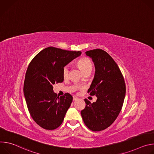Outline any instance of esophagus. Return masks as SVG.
Wrapping results in <instances>:
<instances>
[{
    "instance_id": "1",
    "label": "esophagus",
    "mask_w": 154,
    "mask_h": 154,
    "mask_svg": "<svg viewBox=\"0 0 154 154\" xmlns=\"http://www.w3.org/2000/svg\"><path fill=\"white\" fill-rule=\"evenodd\" d=\"M78 99V97H76L75 96H73V100H77Z\"/></svg>"
}]
</instances>
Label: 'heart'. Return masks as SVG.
<instances>
[{"label":"heart","mask_w":154,"mask_h":154,"mask_svg":"<svg viewBox=\"0 0 154 154\" xmlns=\"http://www.w3.org/2000/svg\"><path fill=\"white\" fill-rule=\"evenodd\" d=\"M77 64L81 70L85 73V72L92 70L93 65L90 60L88 58L83 57L79 59L77 61ZM69 72V66L68 65H66L63 69V76L64 78H66L68 77Z\"/></svg>","instance_id":"1"}]
</instances>
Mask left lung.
I'll return each instance as SVG.
<instances>
[{
	"label": "left lung",
	"mask_w": 154,
	"mask_h": 154,
	"mask_svg": "<svg viewBox=\"0 0 154 154\" xmlns=\"http://www.w3.org/2000/svg\"><path fill=\"white\" fill-rule=\"evenodd\" d=\"M85 53L92 58L96 69L88 93L96 95L97 100L92 103L85 99L86 106L81 115L89 129L101 131L118 116L125 98V84L118 64L107 52L97 49Z\"/></svg>",
	"instance_id": "left-lung-1"
}]
</instances>
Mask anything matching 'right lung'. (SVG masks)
<instances>
[{
    "mask_svg": "<svg viewBox=\"0 0 154 154\" xmlns=\"http://www.w3.org/2000/svg\"><path fill=\"white\" fill-rule=\"evenodd\" d=\"M81 54L80 51L49 47L39 52L30 63L24 94L32 118L42 128L54 130L62 124L72 96L69 93L58 96L54 92L53 85L63 82V68Z\"/></svg>",
    "mask_w": 154,
    "mask_h": 154,
    "instance_id": "obj_1",
    "label": "right lung"
}]
</instances>
